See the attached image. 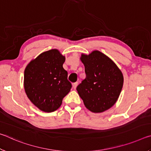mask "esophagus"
<instances>
[{
	"mask_svg": "<svg viewBox=\"0 0 151 151\" xmlns=\"http://www.w3.org/2000/svg\"><path fill=\"white\" fill-rule=\"evenodd\" d=\"M78 85V82H75V83H73V87L74 89H75L76 88V86Z\"/></svg>",
	"mask_w": 151,
	"mask_h": 151,
	"instance_id": "34e87169",
	"label": "esophagus"
}]
</instances>
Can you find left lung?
<instances>
[{
	"label": "left lung",
	"mask_w": 151,
	"mask_h": 151,
	"mask_svg": "<svg viewBox=\"0 0 151 151\" xmlns=\"http://www.w3.org/2000/svg\"><path fill=\"white\" fill-rule=\"evenodd\" d=\"M86 78L76 87L85 106L102 112L114 105L123 85V76L114 63L100 51L82 55Z\"/></svg>",
	"instance_id": "1"
}]
</instances>
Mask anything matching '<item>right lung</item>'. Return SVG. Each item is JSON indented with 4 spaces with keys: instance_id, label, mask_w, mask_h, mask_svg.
<instances>
[{
    "instance_id": "right-lung-1",
    "label": "right lung",
    "mask_w": 151,
    "mask_h": 151,
    "mask_svg": "<svg viewBox=\"0 0 151 151\" xmlns=\"http://www.w3.org/2000/svg\"><path fill=\"white\" fill-rule=\"evenodd\" d=\"M65 57L57 49L42 52L25 68L24 86L30 101L40 110H57L72 88L63 67Z\"/></svg>"
}]
</instances>
